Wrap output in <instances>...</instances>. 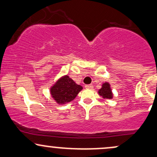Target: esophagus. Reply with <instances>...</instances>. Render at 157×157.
<instances>
[{
  "instance_id": "obj_1",
  "label": "esophagus",
  "mask_w": 157,
  "mask_h": 157,
  "mask_svg": "<svg viewBox=\"0 0 157 157\" xmlns=\"http://www.w3.org/2000/svg\"><path fill=\"white\" fill-rule=\"evenodd\" d=\"M85 88H86V89H92L93 86L92 85H86V86H85Z\"/></svg>"
}]
</instances>
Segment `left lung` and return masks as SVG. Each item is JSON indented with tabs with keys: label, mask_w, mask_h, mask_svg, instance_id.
<instances>
[{
	"label": "left lung",
	"mask_w": 157,
	"mask_h": 157,
	"mask_svg": "<svg viewBox=\"0 0 157 157\" xmlns=\"http://www.w3.org/2000/svg\"><path fill=\"white\" fill-rule=\"evenodd\" d=\"M98 94L100 96L102 97V98L104 99H109V100H110V99H112L113 97V92L111 89V85L108 82L102 83L101 89H99Z\"/></svg>",
	"instance_id": "obj_1"
}]
</instances>
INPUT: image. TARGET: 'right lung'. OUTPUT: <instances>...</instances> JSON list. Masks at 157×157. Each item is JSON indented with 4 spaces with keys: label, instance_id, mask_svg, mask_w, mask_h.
<instances>
[{
    "label": "right lung",
    "instance_id": "add662e5",
    "mask_svg": "<svg viewBox=\"0 0 157 157\" xmlns=\"http://www.w3.org/2000/svg\"><path fill=\"white\" fill-rule=\"evenodd\" d=\"M81 90L82 87L80 85H77L68 75H64L50 88V94L57 104L64 105L75 100Z\"/></svg>",
    "mask_w": 157,
    "mask_h": 157
}]
</instances>
